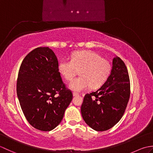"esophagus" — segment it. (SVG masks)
I'll list each match as a JSON object with an SVG mask.
<instances>
[{
	"mask_svg": "<svg viewBox=\"0 0 153 153\" xmlns=\"http://www.w3.org/2000/svg\"><path fill=\"white\" fill-rule=\"evenodd\" d=\"M79 95V94L78 93H76V92H73V95L74 96V97H76V96H78Z\"/></svg>",
	"mask_w": 153,
	"mask_h": 153,
	"instance_id": "1",
	"label": "esophagus"
}]
</instances>
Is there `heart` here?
Masks as SVG:
<instances>
[{
  "label": "heart",
  "mask_w": 153,
  "mask_h": 153,
  "mask_svg": "<svg viewBox=\"0 0 153 153\" xmlns=\"http://www.w3.org/2000/svg\"><path fill=\"white\" fill-rule=\"evenodd\" d=\"M58 70L68 81L72 79L79 71L80 76L71 81L69 87L79 92L90 87L96 89L102 85L110 76L111 65L95 52L83 51L73 54L71 60H61Z\"/></svg>",
  "instance_id": "b5f03b06"
}]
</instances>
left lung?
Instances as JSON below:
<instances>
[{"label":"left lung","instance_id":"8db88e82","mask_svg":"<svg viewBox=\"0 0 153 153\" xmlns=\"http://www.w3.org/2000/svg\"><path fill=\"white\" fill-rule=\"evenodd\" d=\"M130 97L128 69L121 58H113L111 73L104 85L84 97L81 112L84 121L94 130L112 128L122 118Z\"/></svg>","mask_w":153,"mask_h":153}]
</instances>
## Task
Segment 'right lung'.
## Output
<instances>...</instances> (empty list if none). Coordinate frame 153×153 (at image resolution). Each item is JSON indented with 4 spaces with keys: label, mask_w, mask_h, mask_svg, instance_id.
I'll use <instances>...</instances> for the list:
<instances>
[{
    "label": "right lung",
    "mask_w": 153,
    "mask_h": 153,
    "mask_svg": "<svg viewBox=\"0 0 153 153\" xmlns=\"http://www.w3.org/2000/svg\"><path fill=\"white\" fill-rule=\"evenodd\" d=\"M16 91L25 118L43 131L59 124L73 97L62 80L56 55L48 47L35 48L24 58Z\"/></svg>",
    "instance_id": "add662e5"
}]
</instances>
